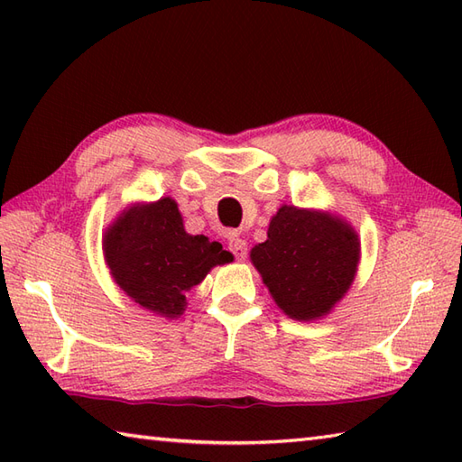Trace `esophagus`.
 <instances>
[{"instance_id":"1","label":"esophagus","mask_w":462,"mask_h":462,"mask_svg":"<svg viewBox=\"0 0 462 462\" xmlns=\"http://www.w3.org/2000/svg\"><path fill=\"white\" fill-rule=\"evenodd\" d=\"M228 248H230V252L234 254V256H236V260H240V262L246 260V256H248V244H246V240H242L238 236H230Z\"/></svg>"}]
</instances>
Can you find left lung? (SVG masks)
Here are the masks:
<instances>
[{
  "mask_svg": "<svg viewBox=\"0 0 462 462\" xmlns=\"http://www.w3.org/2000/svg\"><path fill=\"white\" fill-rule=\"evenodd\" d=\"M361 242L341 216L283 204L272 216L266 242L250 250L276 306L288 318H326L357 276Z\"/></svg>",
  "mask_w": 462,
  "mask_h": 462,
  "instance_id": "obj_1",
  "label": "left lung"
}]
</instances>
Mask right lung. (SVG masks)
Masks as SVG:
<instances>
[{
  "label": "right lung",
  "mask_w": 462,
  "mask_h": 462,
  "mask_svg": "<svg viewBox=\"0 0 462 462\" xmlns=\"http://www.w3.org/2000/svg\"><path fill=\"white\" fill-rule=\"evenodd\" d=\"M105 263L136 306L164 319L180 318L186 293L214 266L234 260L220 242L184 230L171 196L125 208L103 234Z\"/></svg>",
  "instance_id": "1"
}]
</instances>
